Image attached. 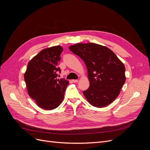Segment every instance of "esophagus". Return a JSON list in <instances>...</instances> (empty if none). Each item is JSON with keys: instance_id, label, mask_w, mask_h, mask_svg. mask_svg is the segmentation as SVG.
Here are the masks:
<instances>
[{"instance_id": "esophagus-1", "label": "esophagus", "mask_w": 150, "mask_h": 150, "mask_svg": "<svg viewBox=\"0 0 150 150\" xmlns=\"http://www.w3.org/2000/svg\"><path fill=\"white\" fill-rule=\"evenodd\" d=\"M72 83H78V79H72Z\"/></svg>"}]
</instances>
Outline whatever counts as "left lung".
<instances>
[{
	"label": "left lung",
	"mask_w": 150,
	"mask_h": 150,
	"mask_svg": "<svg viewBox=\"0 0 150 150\" xmlns=\"http://www.w3.org/2000/svg\"><path fill=\"white\" fill-rule=\"evenodd\" d=\"M69 49L87 67L90 85L83 94L89 103L103 108L115 101L126 81L125 67L116 54L95 43H78Z\"/></svg>",
	"instance_id": "left-lung-1"
}]
</instances>
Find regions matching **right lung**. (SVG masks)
<instances>
[{"label":"right lung","instance_id":"1","mask_svg":"<svg viewBox=\"0 0 150 150\" xmlns=\"http://www.w3.org/2000/svg\"><path fill=\"white\" fill-rule=\"evenodd\" d=\"M63 49L60 46L44 49L28 62L24 80L29 96L40 108L54 110L62 102L69 81L57 79V63Z\"/></svg>","mask_w":150,"mask_h":150}]
</instances>
